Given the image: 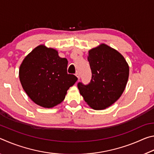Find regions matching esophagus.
<instances>
[{"instance_id": "obj_1", "label": "esophagus", "mask_w": 154, "mask_h": 154, "mask_svg": "<svg viewBox=\"0 0 154 154\" xmlns=\"http://www.w3.org/2000/svg\"><path fill=\"white\" fill-rule=\"evenodd\" d=\"M75 75H76L77 77L78 78V79H80V75H79V72H76V74H75Z\"/></svg>"}]
</instances>
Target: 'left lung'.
Masks as SVG:
<instances>
[{
    "instance_id": "8db88e82",
    "label": "left lung",
    "mask_w": 154,
    "mask_h": 154,
    "mask_svg": "<svg viewBox=\"0 0 154 154\" xmlns=\"http://www.w3.org/2000/svg\"><path fill=\"white\" fill-rule=\"evenodd\" d=\"M92 79L77 84L81 95L91 108L103 110L116 103L126 88L129 66L124 56L105 43L88 51Z\"/></svg>"
}]
</instances>
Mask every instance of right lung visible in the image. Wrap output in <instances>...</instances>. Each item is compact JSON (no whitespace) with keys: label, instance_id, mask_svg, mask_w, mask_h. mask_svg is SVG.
Returning a JSON list of instances; mask_svg holds the SVG:
<instances>
[{"label":"right lung","instance_id":"1","mask_svg":"<svg viewBox=\"0 0 154 154\" xmlns=\"http://www.w3.org/2000/svg\"><path fill=\"white\" fill-rule=\"evenodd\" d=\"M68 60L58 51L39 45L25 57L19 70L23 89L31 100L44 108L61 103L77 77L67 73Z\"/></svg>","mask_w":154,"mask_h":154}]
</instances>
